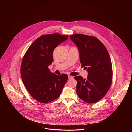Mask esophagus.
Wrapping results in <instances>:
<instances>
[{"mask_svg": "<svg viewBox=\"0 0 132 132\" xmlns=\"http://www.w3.org/2000/svg\"><path fill=\"white\" fill-rule=\"evenodd\" d=\"M68 78H69V79H73V77L70 76V75H68Z\"/></svg>", "mask_w": 132, "mask_h": 132, "instance_id": "esophagus-1", "label": "esophagus"}]
</instances>
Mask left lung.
Returning a JSON list of instances; mask_svg holds the SVG:
<instances>
[{"instance_id":"8db88e82","label":"left lung","mask_w":132,"mask_h":132,"mask_svg":"<svg viewBox=\"0 0 132 132\" xmlns=\"http://www.w3.org/2000/svg\"><path fill=\"white\" fill-rule=\"evenodd\" d=\"M77 45L81 67L87 69V78L75 77L77 81L78 96L88 103L101 100L109 91L112 81V66L109 54L103 44L97 37L82 34L70 35Z\"/></svg>"}]
</instances>
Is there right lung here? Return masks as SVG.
I'll return each mask as SVG.
<instances>
[{"label":"right lung","mask_w":132,"mask_h":132,"mask_svg":"<svg viewBox=\"0 0 132 132\" xmlns=\"http://www.w3.org/2000/svg\"><path fill=\"white\" fill-rule=\"evenodd\" d=\"M68 35L53 33L41 35L30 46L21 65L23 83L30 95L36 101L46 103L59 98L68 76L52 73L48 66L53 62V52Z\"/></svg>","instance_id":"right-lung-1"}]
</instances>
